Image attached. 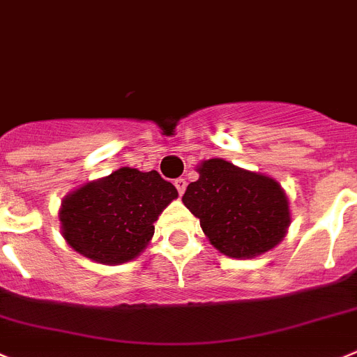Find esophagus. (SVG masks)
<instances>
[{"label": "esophagus", "mask_w": 357, "mask_h": 357, "mask_svg": "<svg viewBox=\"0 0 357 357\" xmlns=\"http://www.w3.org/2000/svg\"><path fill=\"white\" fill-rule=\"evenodd\" d=\"M174 185H176V188H178V194H179V195L185 194V190H186V179L178 178V179H176V181H174Z\"/></svg>", "instance_id": "obj_1"}]
</instances>
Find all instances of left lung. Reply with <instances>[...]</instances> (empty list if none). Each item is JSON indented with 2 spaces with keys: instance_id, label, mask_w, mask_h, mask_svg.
Returning <instances> with one entry per match:
<instances>
[{
  "instance_id": "left-lung-1",
  "label": "left lung",
  "mask_w": 357,
  "mask_h": 357,
  "mask_svg": "<svg viewBox=\"0 0 357 357\" xmlns=\"http://www.w3.org/2000/svg\"><path fill=\"white\" fill-rule=\"evenodd\" d=\"M186 186L183 204L201 220L211 245L234 259L261 255L284 239L289 201L275 179L222 158L206 160Z\"/></svg>"
}]
</instances>
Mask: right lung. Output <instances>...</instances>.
I'll use <instances>...</instances> for the list:
<instances>
[{
  "instance_id": "add662e5",
  "label": "right lung",
  "mask_w": 357,
  "mask_h": 357,
  "mask_svg": "<svg viewBox=\"0 0 357 357\" xmlns=\"http://www.w3.org/2000/svg\"><path fill=\"white\" fill-rule=\"evenodd\" d=\"M178 190L156 171L121 167L88 183L63 201V236L75 252L102 264L137 257L155 232V222Z\"/></svg>"
}]
</instances>
